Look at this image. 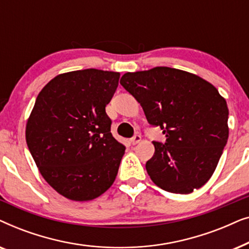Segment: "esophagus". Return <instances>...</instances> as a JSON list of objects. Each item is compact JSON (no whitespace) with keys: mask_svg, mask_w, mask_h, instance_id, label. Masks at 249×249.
Instances as JSON below:
<instances>
[{"mask_svg":"<svg viewBox=\"0 0 249 249\" xmlns=\"http://www.w3.org/2000/svg\"><path fill=\"white\" fill-rule=\"evenodd\" d=\"M141 141H142V136L141 135H135L134 137L130 139V142L132 145H136V144H138V142Z\"/></svg>","mask_w":249,"mask_h":249,"instance_id":"esophagus-1","label":"esophagus"}]
</instances>
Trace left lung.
<instances>
[{
    "mask_svg": "<svg viewBox=\"0 0 249 249\" xmlns=\"http://www.w3.org/2000/svg\"><path fill=\"white\" fill-rule=\"evenodd\" d=\"M120 84L142 105L148 124L160 127L164 142H153L146 162L163 190L189 194L209 181L228 142L227 102L209 81L168 67L127 72Z\"/></svg>",
    "mask_w": 249,
    "mask_h": 249,
    "instance_id": "8db88e82",
    "label": "left lung"
}]
</instances>
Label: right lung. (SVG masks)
<instances>
[{"instance_id":"obj_1","label":"right lung","mask_w":249,"mask_h":249,"mask_svg":"<svg viewBox=\"0 0 249 249\" xmlns=\"http://www.w3.org/2000/svg\"><path fill=\"white\" fill-rule=\"evenodd\" d=\"M120 73L85 69L53 78L40 90L26 141L40 175L67 198L85 202L112 186L125 147L105 112Z\"/></svg>"}]
</instances>
